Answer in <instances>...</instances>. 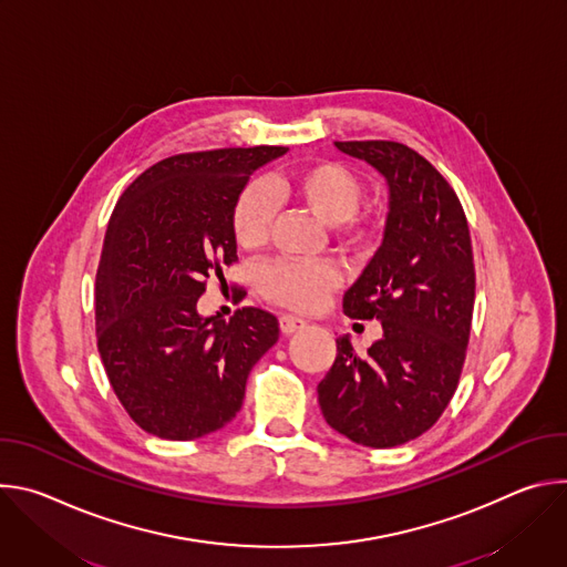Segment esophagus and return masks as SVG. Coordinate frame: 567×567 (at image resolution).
<instances>
[{
  "mask_svg": "<svg viewBox=\"0 0 567 567\" xmlns=\"http://www.w3.org/2000/svg\"><path fill=\"white\" fill-rule=\"evenodd\" d=\"M307 328V320L298 318V316H280V330L282 334H296L300 330Z\"/></svg>",
  "mask_w": 567,
  "mask_h": 567,
  "instance_id": "obj_1",
  "label": "esophagus"
}]
</instances>
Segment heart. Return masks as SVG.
Wrapping results in <instances>:
<instances>
[{"mask_svg":"<svg viewBox=\"0 0 567 567\" xmlns=\"http://www.w3.org/2000/svg\"><path fill=\"white\" fill-rule=\"evenodd\" d=\"M276 199L291 202L326 224H337L339 245L363 251L377 235V219L359 213L363 182L339 161H311L282 177L251 182L235 199L230 228L239 249L258 251L269 241L276 219ZM341 285L332 262H274L260 271V293L291 311H313Z\"/></svg>","mask_w":567,"mask_h":567,"instance_id":"1","label":"heart"}]
</instances>
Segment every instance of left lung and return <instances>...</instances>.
Listing matches in <instances>:
<instances>
[{
	"mask_svg": "<svg viewBox=\"0 0 567 567\" xmlns=\"http://www.w3.org/2000/svg\"><path fill=\"white\" fill-rule=\"evenodd\" d=\"M390 186L383 245L346 291L350 318L381 320L361 357L348 337L318 383L328 424L357 444L390 449L426 433L457 390L471 337L475 267L464 208L451 184L396 141H337Z\"/></svg>",
	"mask_w": 567,
	"mask_h": 567,
	"instance_id": "left-lung-1",
	"label": "left lung"
}]
</instances>
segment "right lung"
Segmentation results:
<instances>
[{"mask_svg":"<svg viewBox=\"0 0 567 567\" xmlns=\"http://www.w3.org/2000/svg\"><path fill=\"white\" fill-rule=\"evenodd\" d=\"M282 145L168 156L118 197L96 271V343L123 409L161 440L228 424L251 368L278 341V318L241 307L202 318L210 276L237 262L230 215L249 177Z\"/></svg>","mask_w":567,"mask_h":567,"instance_id":"add662e5","label":"right lung"}]
</instances>
